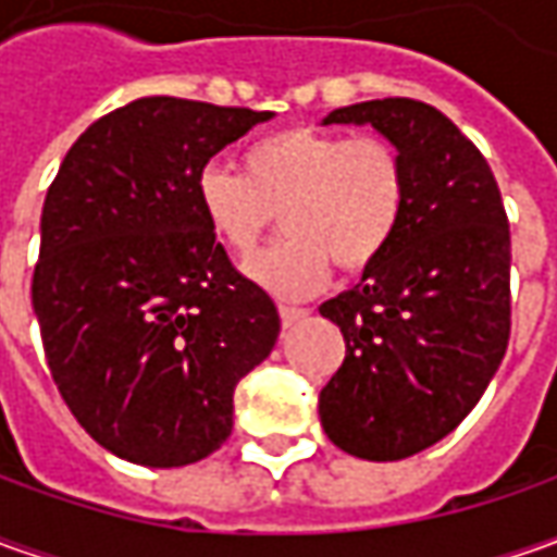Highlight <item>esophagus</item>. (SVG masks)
I'll list each match as a JSON object with an SVG mask.
<instances>
[{
  "instance_id": "esophagus-1",
  "label": "esophagus",
  "mask_w": 557,
  "mask_h": 557,
  "mask_svg": "<svg viewBox=\"0 0 557 557\" xmlns=\"http://www.w3.org/2000/svg\"><path fill=\"white\" fill-rule=\"evenodd\" d=\"M278 315H282V325L290 329V325H297L300 319H307L310 310H304V307H278Z\"/></svg>"
}]
</instances>
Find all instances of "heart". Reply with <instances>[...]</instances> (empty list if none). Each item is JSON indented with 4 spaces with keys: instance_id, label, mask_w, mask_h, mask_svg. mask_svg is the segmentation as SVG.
I'll return each instance as SVG.
<instances>
[{
    "instance_id": "b5f03b06",
    "label": "heart",
    "mask_w": 557,
    "mask_h": 557,
    "mask_svg": "<svg viewBox=\"0 0 557 557\" xmlns=\"http://www.w3.org/2000/svg\"><path fill=\"white\" fill-rule=\"evenodd\" d=\"M203 223L235 257H250L282 223L288 238L247 263L278 297H310L332 275L372 269L409 213V163L384 136L290 126L245 151V176L207 163L195 180Z\"/></svg>"
}]
</instances>
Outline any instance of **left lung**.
Instances as JSON below:
<instances>
[{"label": "left lung", "mask_w": 557, "mask_h": 557, "mask_svg": "<svg viewBox=\"0 0 557 557\" xmlns=\"http://www.w3.org/2000/svg\"><path fill=\"white\" fill-rule=\"evenodd\" d=\"M329 123H372L409 163V213L391 250L319 312L347 356L319 394L322 428L356 459L396 461L456 431L511 334V232L478 145L437 108L374 98Z\"/></svg>", "instance_id": "1"}]
</instances>
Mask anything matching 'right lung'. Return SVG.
Returning <instances> with one entry per match:
<instances>
[{
  "label": "right lung",
  "mask_w": 557,
  "mask_h": 557,
  "mask_svg": "<svg viewBox=\"0 0 557 557\" xmlns=\"http://www.w3.org/2000/svg\"><path fill=\"white\" fill-rule=\"evenodd\" d=\"M269 111L151 96L98 117L49 185L33 312L89 437L180 468L232 434L235 384L282 332L267 290L203 223L195 180Z\"/></svg>",
  "instance_id": "right-lung-1"
}]
</instances>
